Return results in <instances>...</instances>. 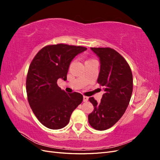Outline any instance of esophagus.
Here are the masks:
<instances>
[{"instance_id":"34e87169","label":"esophagus","mask_w":160,"mask_h":160,"mask_svg":"<svg viewBox=\"0 0 160 160\" xmlns=\"http://www.w3.org/2000/svg\"><path fill=\"white\" fill-rule=\"evenodd\" d=\"M88 97L87 96H83V102H87L88 101Z\"/></svg>"}]
</instances>
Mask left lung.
I'll use <instances>...</instances> for the list:
<instances>
[{"instance_id": "left-lung-1", "label": "left lung", "mask_w": 160, "mask_h": 160, "mask_svg": "<svg viewBox=\"0 0 160 160\" xmlns=\"http://www.w3.org/2000/svg\"><path fill=\"white\" fill-rule=\"evenodd\" d=\"M91 49L99 58L100 71L98 83L103 86L104 93L98 103L89 99L94 110L88 115L92 128L103 131L111 128L122 117L128 107L133 91V76L128 62L111 48Z\"/></svg>"}]
</instances>
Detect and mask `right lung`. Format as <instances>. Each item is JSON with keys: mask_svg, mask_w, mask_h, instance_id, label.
Masks as SVG:
<instances>
[{"mask_svg": "<svg viewBox=\"0 0 160 160\" xmlns=\"http://www.w3.org/2000/svg\"><path fill=\"white\" fill-rule=\"evenodd\" d=\"M86 50L81 46L48 45L38 51L31 62L26 81L28 101L38 120L47 128L65 127L72 111L83 101L81 93H67L61 90L57 80H67L71 61Z\"/></svg>", "mask_w": 160, "mask_h": 160, "instance_id": "right-lung-1", "label": "right lung"}]
</instances>
